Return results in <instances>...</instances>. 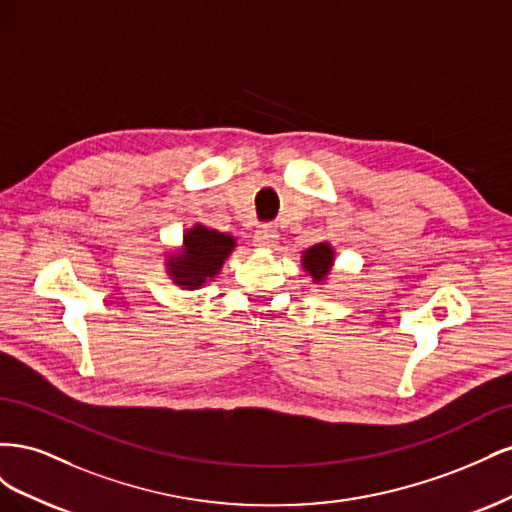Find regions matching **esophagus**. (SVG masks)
<instances>
[{
	"label": "esophagus",
	"instance_id": "34e87169",
	"mask_svg": "<svg viewBox=\"0 0 512 512\" xmlns=\"http://www.w3.org/2000/svg\"><path fill=\"white\" fill-rule=\"evenodd\" d=\"M254 243L258 247H275L277 245V232L271 226H262L256 230Z\"/></svg>",
	"mask_w": 512,
	"mask_h": 512
}]
</instances>
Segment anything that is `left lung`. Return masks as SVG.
I'll return each instance as SVG.
<instances>
[{"instance_id": "obj_1", "label": "left lung", "mask_w": 512, "mask_h": 512, "mask_svg": "<svg viewBox=\"0 0 512 512\" xmlns=\"http://www.w3.org/2000/svg\"><path fill=\"white\" fill-rule=\"evenodd\" d=\"M303 269L314 277L316 282H322L324 277L329 275L331 265H333V250L329 243H318L314 247H309L307 252H303Z\"/></svg>"}]
</instances>
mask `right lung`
Returning a JSON list of instances; mask_svg holds the SVG:
<instances>
[{
    "mask_svg": "<svg viewBox=\"0 0 512 512\" xmlns=\"http://www.w3.org/2000/svg\"><path fill=\"white\" fill-rule=\"evenodd\" d=\"M232 247L235 239L230 235L196 224L183 235L181 254L170 256L168 273L173 275L175 284L194 290L220 273Z\"/></svg>",
    "mask_w": 512,
    "mask_h": 512,
    "instance_id": "1",
    "label": "right lung"
}]
</instances>
